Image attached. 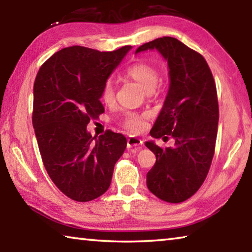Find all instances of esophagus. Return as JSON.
Segmentation results:
<instances>
[{
    "instance_id": "34e87169",
    "label": "esophagus",
    "mask_w": 252,
    "mask_h": 252,
    "mask_svg": "<svg viewBox=\"0 0 252 252\" xmlns=\"http://www.w3.org/2000/svg\"><path fill=\"white\" fill-rule=\"evenodd\" d=\"M141 144H142V141L138 138H134V136H129V138H127V141H126L127 148L138 147V146H141Z\"/></svg>"
}]
</instances>
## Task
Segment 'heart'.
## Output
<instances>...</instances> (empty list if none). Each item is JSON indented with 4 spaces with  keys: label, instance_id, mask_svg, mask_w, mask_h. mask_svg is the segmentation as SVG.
Masks as SVG:
<instances>
[{
    "label": "heart",
    "instance_id": "obj_1",
    "mask_svg": "<svg viewBox=\"0 0 252 252\" xmlns=\"http://www.w3.org/2000/svg\"><path fill=\"white\" fill-rule=\"evenodd\" d=\"M126 74L138 82L147 92L155 91L160 81V72L158 67L147 61H140L130 65L126 70ZM101 100L105 104H112L116 100V90L111 80H106L102 87ZM147 119L148 114L146 113L127 112L122 119L121 126L132 133H138L146 126Z\"/></svg>",
    "mask_w": 252,
    "mask_h": 252
}]
</instances>
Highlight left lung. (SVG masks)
<instances>
[{
    "label": "left lung",
    "instance_id": "left-lung-1",
    "mask_svg": "<svg viewBox=\"0 0 252 252\" xmlns=\"http://www.w3.org/2000/svg\"><path fill=\"white\" fill-rule=\"evenodd\" d=\"M159 51L168 61L170 87L163 108L150 131L156 139H174V147L146 143L157 161L147 186L161 200L186 201L202 186L215 155L219 105L216 82L201 54L177 39L163 36L136 49Z\"/></svg>",
    "mask_w": 252,
    "mask_h": 252
}]
</instances>
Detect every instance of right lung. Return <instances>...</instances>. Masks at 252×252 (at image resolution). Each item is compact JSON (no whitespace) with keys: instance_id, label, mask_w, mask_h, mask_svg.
Returning a JSON list of instances; mask_svg holds the SVG:
<instances>
[{"instance_id":"obj_1","label":"right lung","mask_w":252,"mask_h":252,"mask_svg":"<svg viewBox=\"0 0 252 252\" xmlns=\"http://www.w3.org/2000/svg\"><path fill=\"white\" fill-rule=\"evenodd\" d=\"M130 49L73 45L54 53L36 74L32 123L42 161L54 185L75 201H91L109 189L126 150L125 135L108 130L96 139L87 126L104 112L102 87Z\"/></svg>"}]
</instances>
